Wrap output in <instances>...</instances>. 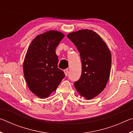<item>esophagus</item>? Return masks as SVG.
<instances>
[{"instance_id":"obj_1","label":"esophagus","mask_w":133,"mask_h":133,"mask_svg":"<svg viewBox=\"0 0 133 133\" xmlns=\"http://www.w3.org/2000/svg\"><path fill=\"white\" fill-rule=\"evenodd\" d=\"M64 73H65V75L67 76V75H68V70H67V69L64 70Z\"/></svg>"}]
</instances>
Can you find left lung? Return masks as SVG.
Wrapping results in <instances>:
<instances>
[{
    "label": "left lung",
    "mask_w": 133,
    "mask_h": 133,
    "mask_svg": "<svg viewBox=\"0 0 133 133\" xmlns=\"http://www.w3.org/2000/svg\"><path fill=\"white\" fill-rule=\"evenodd\" d=\"M67 37L79 51L82 62V75L74 85L81 96L90 100L106 86L111 69V53L102 37L93 30L75 31Z\"/></svg>",
    "instance_id": "obj_1"
}]
</instances>
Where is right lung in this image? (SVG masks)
I'll return each mask as SVG.
<instances>
[{
    "label": "right lung",
    "mask_w": 133,
    "mask_h": 133,
    "mask_svg": "<svg viewBox=\"0 0 133 133\" xmlns=\"http://www.w3.org/2000/svg\"><path fill=\"white\" fill-rule=\"evenodd\" d=\"M64 37L50 30L37 36L29 46L23 62V73L29 89L40 98H46L56 91L65 77L57 67L56 49Z\"/></svg>",
    "instance_id": "1"
}]
</instances>
